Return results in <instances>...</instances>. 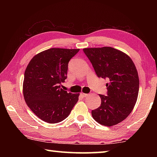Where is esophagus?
Wrapping results in <instances>:
<instances>
[{
	"mask_svg": "<svg viewBox=\"0 0 157 157\" xmlns=\"http://www.w3.org/2000/svg\"><path fill=\"white\" fill-rule=\"evenodd\" d=\"M81 96H82L83 98H86V97H88L89 96V94H84V93H81Z\"/></svg>",
	"mask_w": 157,
	"mask_h": 157,
	"instance_id": "34e87169",
	"label": "esophagus"
}]
</instances>
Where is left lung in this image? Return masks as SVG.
Wrapping results in <instances>:
<instances>
[{
	"label": "left lung",
	"mask_w": 157,
	"mask_h": 157,
	"mask_svg": "<svg viewBox=\"0 0 157 157\" xmlns=\"http://www.w3.org/2000/svg\"><path fill=\"white\" fill-rule=\"evenodd\" d=\"M98 78L107 79V95H99L101 105L92 110L94 120L105 126L124 121L137 101L139 78L134 62L125 53L111 47L83 49Z\"/></svg>",
	"instance_id": "8db88e82"
}]
</instances>
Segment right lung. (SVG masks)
<instances>
[{"mask_svg":"<svg viewBox=\"0 0 157 157\" xmlns=\"http://www.w3.org/2000/svg\"><path fill=\"white\" fill-rule=\"evenodd\" d=\"M79 49L50 48L33 57L26 67L23 93L26 104L46 123L64 120L78 101L79 94L61 89L66 79L70 59Z\"/></svg>","mask_w":157,"mask_h":157,"instance_id":"obj_1","label":"right lung"}]
</instances>
